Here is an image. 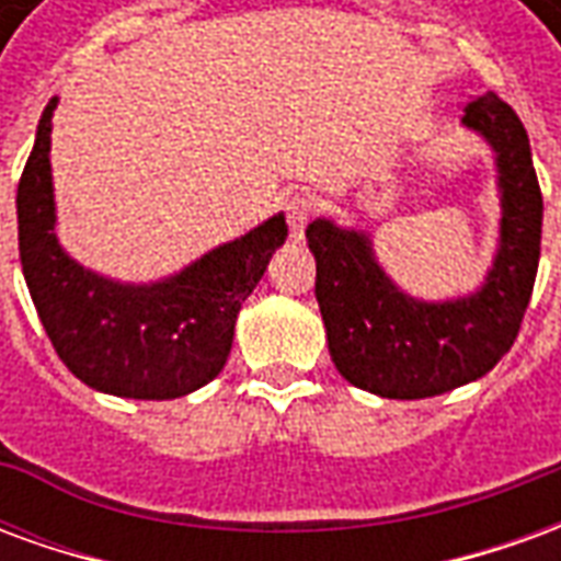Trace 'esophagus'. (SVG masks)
<instances>
[{"mask_svg": "<svg viewBox=\"0 0 561 561\" xmlns=\"http://www.w3.org/2000/svg\"><path fill=\"white\" fill-rule=\"evenodd\" d=\"M309 216H312V197L309 195H291L285 201V219H288V231L294 240L304 237Z\"/></svg>", "mask_w": 561, "mask_h": 561, "instance_id": "obj_1", "label": "esophagus"}]
</instances>
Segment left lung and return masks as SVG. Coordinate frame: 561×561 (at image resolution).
<instances>
[{"instance_id":"1","label":"left lung","mask_w":561,"mask_h":561,"mask_svg":"<svg viewBox=\"0 0 561 561\" xmlns=\"http://www.w3.org/2000/svg\"><path fill=\"white\" fill-rule=\"evenodd\" d=\"M462 126L495 152L502 221L493 270L469 297L423 304L400 291L369 233L316 219V297L333 364L345 381L388 400H426L486 376L517 340L541 257V185L529 135L495 92L462 107Z\"/></svg>"}]
</instances>
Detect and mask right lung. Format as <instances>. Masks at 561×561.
Masks as SVG:
<instances>
[{
  "mask_svg": "<svg viewBox=\"0 0 561 561\" xmlns=\"http://www.w3.org/2000/svg\"><path fill=\"white\" fill-rule=\"evenodd\" d=\"M56 102L44 107L20 176L18 240L32 304L59 360L83 385L128 400H176L204 388L231 354L240 306L288 237L285 216H273L152 285H123L80 267L54 231Z\"/></svg>",
  "mask_w": 561,
  "mask_h": 561,
  "instance_id": "add662e5",
  "label": "right lung"
}]
</instances>
